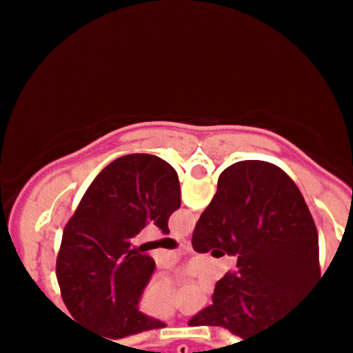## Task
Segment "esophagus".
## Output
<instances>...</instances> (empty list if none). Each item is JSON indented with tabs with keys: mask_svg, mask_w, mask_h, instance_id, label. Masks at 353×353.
Masks as SVG:
<instances>
[{
	"mask_svg": "<svg viewBox=\"0 0 353 353\" xmlns=\"http://www.w3.org/2000/svg\"><path fill=\"white\" fill-rule=\"evenodd\" d=\"M181 244L185 247V249H190V241L189 239H181Z\"/></svg>",
	"mask_w": 353,
	"mask_h": 353,
	"instance_id": "obj_1",
	"label": "esophagus"
}]
</instances>
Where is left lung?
<instances>
[{
  "mask_svg": "<svg viewBox=\"0 0 353 353\" xmlns=\"http://www.w3.org/2000/svg\"><path fill=\"white\" fill-rule=\"evenodd\" d=\"M179 208L177 172L152 154H128L98 174L64 228L56 261L61 297L76 323L103 339L165 327L139 310L156 262L132 239L149 222L169 234Z\"/></svg>",
  "mask_w": 353,
  "mask_h": 353,
  "instance_id": "left-lung-1",
  "label": "left lung"
}]
</instances>
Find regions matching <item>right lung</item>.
I'll list each match as a JSON object with an SVG mask.
<instances>
[{"label":"right lung","instance_id":"obj_1","mask_svg":"<svg viewBox=\"0 0 353 353\" xmlns=\"http://www.w3.org/2000/svg\"><path fill=\"white\" fill-rule=\"evenodd\" d=\"M196 252L222 247L237 269L216 283L212 305L190 327L217 325L247 339L289 317L320 283L319 234L295 182L265 161L222 171L192 234Z\"/></svg>","mask_w":353,"mask_h":353}]
</instances>
